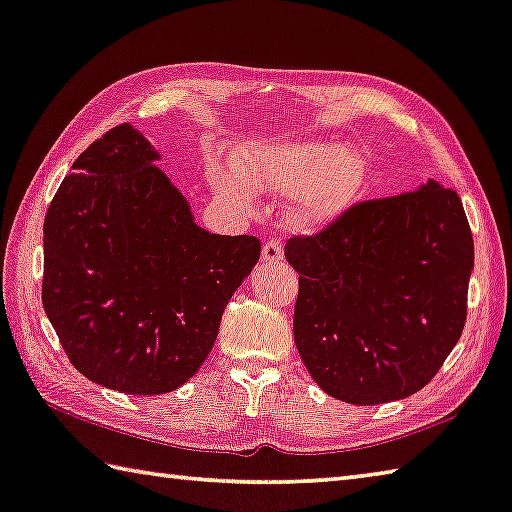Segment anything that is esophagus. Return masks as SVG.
<instances>
[{"label":"esophagus","mask_w":512,"mask_h":512,"mask_svg":"<svg viewBox=\"0 0 512 512\" xmlns=\"http://www.w3.org/2000/svg\"><path fill=\"white\" fill-rule=\"evenodd\" d=\"M282 259H284V250H282L280 241H275V239L266 241V244L262 246V262L264 264H277V262H282Z\"/></svg>","instance_id":"34e87169"}]
</instances>
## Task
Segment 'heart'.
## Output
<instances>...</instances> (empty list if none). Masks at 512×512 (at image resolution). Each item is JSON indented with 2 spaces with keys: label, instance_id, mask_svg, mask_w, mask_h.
I'll return each mask as SVG.
<instances>
[{
  "label": "heart",
  "instance_id": "1",
  "mask_svg": "<svg viewBox=\"0 0 512 512\" xmlns=\"http://www.w3.org/2000/svg\"><path fill=\"white\" fill-rule=\"evenodd\" d=\"M206 179L215 197L253 215L257 197L284 199V226L300 235L331 228L365 188V161L340 143L264 138L239 145L230 161L210 156Z\"/></svg>",
  "mask_w": 512,
  "mask_h": 512
}]
</instances>
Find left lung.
Returning a JSON list of instances; mask_svg holds the SVG:
<instances>
[{
    "mask_svg": "<svg viewBox=\"0 0 512 512\" xmlns=\"http://www.w3.org/2000/svg\"><path fill=\"white\" fill-rule=\"evenodd\" d=\"M284 255L300 273L297 351L338 401L412 396L461 338L475 244L459 194L434 179L358 203Z\"/></svg>",
    "mask_w": 512,
    "mask_h": 512,
    "instance_id": "left-lung-1",
    "label": "left lung"
}]
</instances>
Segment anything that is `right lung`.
Returning <instances> with one entry per match:
<instances>
[{
	"mask_svg": "<svg viewBox=\"0 0 512 512\" xmlns=\"http://www.w3.org/2000/svg\"><path fill=\"white\" fill-rule=\"evenodd\" d=\"M161 159L132 125L114 127L78 156L44 219L46 318L82 376L138 396L197 374L262 250L203 230Z\"/></svg>",
	"mask_w": 512,
	"mask_h": 512,
	"instance_id": "1",
	"label": "right lung"
}]
</instances>
